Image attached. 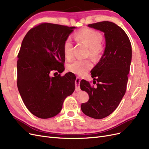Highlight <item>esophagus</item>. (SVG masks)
I'll return each mask as SVG.
<instances>
[{"mask_svg": "<svg viewBox=\"0 0 149 149\" xmlns=\"http://www.w3.org/2000/svg\"><path fill=\"white\" fill-rule=\"evenodd\" d=\"M80 81V79L79 78V77H77L76 80H75V91L76 92H79L80 90V88L79 87V84Z\"/></svg>", "mask_w": 149, "mask_h": 149, "instance_id": "esophagus-1", "label": "esophagus"}]
</instances>
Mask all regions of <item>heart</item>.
<instances>
[{"instance_id":"heart-1","label":"heart","mask_w":149,"mask_h":149,"mask_svg":"<svg viewBox=\"0 0 149 149\" xmlns=\"http://www.w3.org/2000/svg\"><path fill=\"white\" fill-rule=\"evenodd\" d=\"M75 40L84 43L89 47L90 54L93 57L98 56L102 50V42L103 36L101 33L92 28H85L77 32L75 36ZM73 43L70 38H67L63 45L64 54L67 59L73 57ZM92 67V63L89 59H76L67 65V69L71 72L81 75L85 74Z\"/></svg>"}]
</instances>
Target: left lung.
Listing matches in <instances>:
<instances>
[{
  "label": "left lung",
  "mask_w": 149,
  "mask_h": 149,
  "mask_svg": "<svg viewBox=\"0 0 149 149\" xmlns=\"http://www.w3.org/2000/svg\"><path fill=\"white\" fill-rule=\"evenodd\" d=\"M88 26L104 32L106 47L91 70L93 84H97L95 87L85 80L80 81L81 90L89 95V100L81 104V109L87 116L100 119L116 109L126 93L132 48L126 33L116 24L104 21Z\"/></svg>",
  "instance_id": "obj_1"
}]
</instances>
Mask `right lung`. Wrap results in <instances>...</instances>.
Instances as JSON below:
<instances>
[{"label":"right lung","mask_w":149,"mask_h":149,"mask_svg":"<svg viewBox=\"0 0 149 149\" xmlns=\"http://www.w3.org/2000/svg\"><path fill=\"white\" fill-rule=\"evenodd\" d=\"M75 28L41 23L23 38L18 54L17 87L26 107L38 118L56 116L74 92L75 75L61 74L64 70V42ZM53 72L58 75L51 77Z\"/></svg>","instance_id":"1"}]
</instances>
